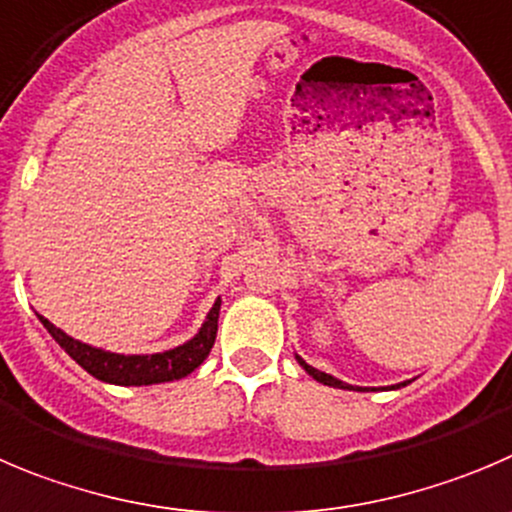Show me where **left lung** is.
Returning a JSON list of instances; mask_svg holds the SVG:
<instances>
[{
  "mask_svg": "<svg viewBox=\"0 0 512 512\" xmlns=\"http://www.w3.org/2000/svg\"><path fill=\"white\" fill-rule=\"evenodd\" d=\"M295 361H298V364L303 366V369H305V374H308V376H313V379H315V381H321V384H326V386H333V389H348V391L353 389V386H351V384H346V381L336 379V376L326 374V371H318V369H313V366H310V364H305V361H303V358L298 356V353H295ZM399 386H407V384H396V389H399Z\"/></svg>",
  "mask_w": 512,
  "mask_h": 512,
  "instance_id": "1",
  "label": "left lung"
}]
</instances>
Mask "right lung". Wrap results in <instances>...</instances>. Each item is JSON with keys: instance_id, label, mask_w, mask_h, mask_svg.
Here are the masks:
<instances>
[{"instance_id": "1", "label": "right lung", "mask_w": 512, "mask_h": 512, "mask_svg": "<svg viewBox=\"0 0 512 512\" xmlns=\"http://www.w3.org/2000/svg\"><path fill=\"white\" fill-rule=\"evenodd\" d=\"M219 305H222V300L217 298L212 310L207 313V318H204L202 328L189 341L161 353L105 351V348L90 346V343L68 336L65 331L52 326L45 315H37V318L47 328V333L60 343V348H65V353L73 358L75 364L83 366L98 381L116 386H151L184 379V376H189L191 371L204 364V358L209 356V351L214 346V338H217Z\"/></svg>"}]
</instances>
